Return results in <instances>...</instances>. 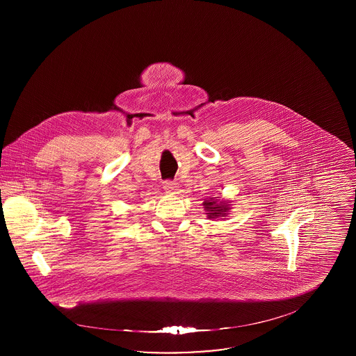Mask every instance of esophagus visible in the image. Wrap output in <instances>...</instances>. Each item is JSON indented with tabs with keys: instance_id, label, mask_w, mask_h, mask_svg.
Instances as JSON below:
<instances>
[{
	"instance_id": "1",
	"label": "esophagus",
	"mask_w": 356,
	"mask_h": 356,
	"mask_svg": "<svg viewBox=\"0 0 356 356\" xmlns=\"http://www.w3.org/2000/svg\"><path fill=\"white\" fill-rule=\"evenodd\" d=\"M164 191L168 193H176L179 191V186L175 181H165L164 183Z\"/></svg>"
}]
</instances>
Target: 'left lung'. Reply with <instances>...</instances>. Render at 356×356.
Instances as JSON below:
<instances>
[{
	"mask_svg": "<svg viewBox=\"0 0 356 356\" xmlns=\"http://www.w3.org/2000/svg\"><path fill=\"white\" fill-rule=\"evenodd\" d=\"M204 211L207 212L208 219H224L228 216V212L231 211V202L229 200H221L218 197H209L208 200H204Z\"/></svg>",
	"mask_w": 356,
	"mask_h": 356,
	"instance_id": "obj_1",
	"label": "left lung"
}]
</instances>
